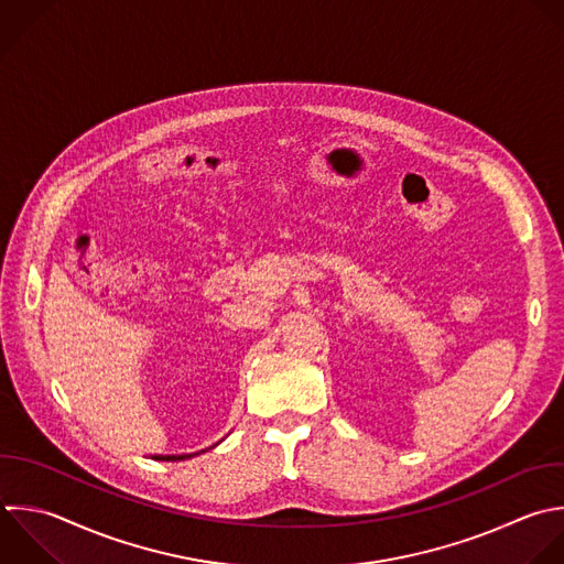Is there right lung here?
<instances>
[{
    "instance_id": "add662e5",
    "label": "right lung",
    "mask_w": 564,
    "mask_h": 564,
    "mask_svg": "<svg viewBox=\"0 0 564 564\" xmlns=\"http://www.w3.org/2000/svg\"><path fill=\"white\" fill-rule=\"evenodd\" d=\"M192 456H198V452H194V454H167V456L159 454V456H152V458H156V460H185V458H192Z\"/></svg>"
}]
</instances>
